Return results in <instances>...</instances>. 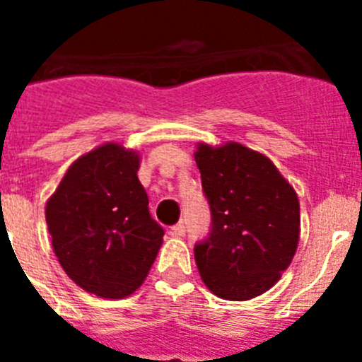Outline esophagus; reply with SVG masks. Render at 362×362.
<instances>
[{
	"label": "esophagus",
	"mask_w": 362,
	"mask_h": 362,
	"mask_svg": "<svg viewBox=\"0 0 362 362\" xmlns=\"http://www.w3.org/2000/svg\"><path fill=\"white\" fill-rule=\"evenodd\" d=\"M172 233H174V235H179V238L187 233V226H185L183 221H179V223H175V225L172 226Z\"/></svg>",
	"instance_id": "1"
}]
</instances>
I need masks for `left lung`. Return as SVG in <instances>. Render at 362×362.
Returning a JSON list of instances; mask_svg holds the SVG:
<instances>
[{
    "mask_svg": "<svg viewBox=\"0 0 362 362\" xmlns=\"http://www.w3.org/2000/svg\"><path fill=\"white\" fill-rule=\"evenodd\" d=\"M209 201V235L194 246L204 284L221 299L261 296L288 268L299 243V199L276 165L239 143L196 152Z\"/></svg>",
    "mask_w": 362,
    "mask_h": 362,
    "instance_id": "obj_1",
    "label": "left lung"
}]
</instances>
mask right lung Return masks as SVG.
<instances>
[{
  "label": "right lung",
  "instance_id": "right-lung-1",
  "mask_svg": "<svg viewBox=\"0 0 362 362\" xmlns=\"http://www.w3.org/2000/svg\"><path fill=\"white\" fill-rule=\"evenodd\" d=\"M139 158L108 143L66 170L47 203V225L66 276L86 292L121 299L156 261L165 230L137 179Z\"/></svg>",
  "mask_w": 362,
  "mask_h": 362
}]
</instances>
